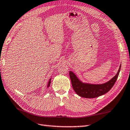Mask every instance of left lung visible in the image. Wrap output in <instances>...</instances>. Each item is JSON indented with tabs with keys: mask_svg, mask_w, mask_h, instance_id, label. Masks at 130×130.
Masks as SVG:
<instances>
[{
	"mask_svg": "<svg viewBox=\"0 0 130 130\" xmlns=\"http://www.w3.org/2000/svg\"><path fill=\"white\" fill-rule=\"evenodd\" d=\"M120 70L121 65L116 76L107 82L100 85L83 83L72 71H70V76L74 91L78 96L87 99H93L102 96L110 90L119 77Z\"/></svg>",
	"mask_w": 130,
	"mask_h": 130,
	"instance_id": "left-lung-1",
	"label": "left lung"
}]
</instances>
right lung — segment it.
<instances>
[{
    "instance_id": "obj_1",
    "label": "right lung",
    "mask_w": 130,
    "mask_h": 130,
    "mask_svg": "<svg viewBox=\"0 0 130 130\" xmlns=\"http://www.w3.org/2000/svg\"><path fill=\"white\" fill-rule=\"evenodd\" d=\"M51 78L50 79V80H49V82H48V86H47V87H50V84H51Z\"/></svg>"
}]
</instances>
